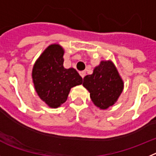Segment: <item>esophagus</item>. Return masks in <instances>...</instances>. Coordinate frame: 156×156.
Returning a JSON list of instances; mask_svg holds the SVG:
<instances>
[{
	"instance_id": "34e87169",
	"label": "esophagus",
	"mask_w": 156,
	"mask_h": 156,
	"mask_svg": "<svg viewBox=\"0 0 156 156\" xmlns=\"http://www.w3.org/2000/svg\"><path fill=\"white\" fill-rule=\"evenodd\" d=\"M79 74H80V75L82 76V78H83L84 77L86 76V71H85V70H82V71H80Z\"/></svg>"
}]
</instances>
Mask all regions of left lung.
Instances as JSON below:
<instances>
[{
  "label": "left lung",
  "instance_id": "left-lung-1",
  "mask_svg": "<svg viewBox=\"0 0 156 156\" xmlns=\"http://www.w3.org/2000/svg\"><path fill=\"white\" fill-rule=\"evenodd\" d=\"M83 86L90 93L93 104L105 110L117 101L124 83L117 68L111 60H102L92 74L84 78Z\"/></svg>",
  "mask_w": 156,
  "mask_h": 156
}]
</instances>
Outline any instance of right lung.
<instances>
[{
  "mask_svg": "<svg viewBox=\"0 0 156 156\" xmlns=\"http://www.w3.org/2000/svg\"><path fill=\"white\" fill-rule=\"evenodd\" d=\"M63 54L64 50L59 44H50L35 62L32 70L35 90L52 108L61 106L70 89L82 84V78L75 69L64 68Z\"/></svg>",
  "mask_w": 156,
  "mask_h": 156,
  "instance_id": "add662e5",
  "label": "right lung"
}]
</instances>
